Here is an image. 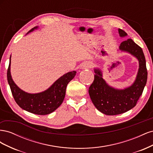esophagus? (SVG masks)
<instances>
[{
    "instance_id": "1",
    "label": "esophagus",
    "mask_w": 153,
    "mask_h": 153,
    "mask_svg": "<svg viewBox=\"0 0 153 153\" xmlns=\"http://www.w3.org/2000/svg\"><path fill=\"white\" fill-rule=\"evenodd\" d=\"M91 68V64L89 62H85L81 64L80 68L81 69H89Z\"/></svg>"
}]
</instances>
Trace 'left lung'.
Instances as JSON below:
<instances>
[{
	"label": "left lung",
	"mask_w": 153,
	"mask_h": 153,
	"mask_svg": "<svg viewBox=\"0 0 153 153\" xmlns=\"http://www.w3.org/2000/svg\"><path fill=\"white\" fill-rule=\"evenodd\" d=\"M118 30L121 37L127 36L123 30ZM119 50L131 53L139 62V69L133 84L124 89H114L106 84L100 69H94V79L89 88L90 98L96 108L108 115L121 114L133 108L142 95L147 79L146 59L141 47L131 39H128L121 43Z\"/></svg>",
	"instance_id": "left-lung-1"
}]
</instances>
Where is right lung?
Segmentation results:
<instances>
[{
	"mask_svg": "<svg viewBox=\"0 0 153 153\" xmlns=\"http://www.w3.org/2000/svg\"><path fill=\"white\" fill-rule=\"evenodd\" d=\"M36 27L27 34L33 31ZM11 56L7 69V77L8 84L16 103L20 108L27 112L37 115H47L53 112L61 105L66 94V89L68 83L76 75V72L73 71L64 74L55 81L47 90L36 94H30L22 91L13 80L11 72Z\"/></svg>",
	"mask_w": 153,
	"mask_h": 153,
	"instance_id": "right-lung-1",
	"label": "right lung"
}]
</instances>
